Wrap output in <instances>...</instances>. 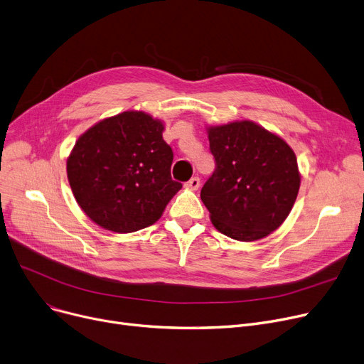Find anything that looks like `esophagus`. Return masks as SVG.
<instances>
[{"instance_id":"obj_1","label":"esophagus","mask_w":364,"mask_h":364,"mask_svg":"<svg viewBox=\"0 0 364 364\" xmlns=\"http://www.w3.org/2000/svg\"><path fill=\"white\" fill-rule=\"evenodd\" d=\"M185 186H186L188 189L197 191V189L200 188V178H192V179H189V181L185 183Z\"/></svg>"}]
</instances>
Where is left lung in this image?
<instances>
[{
	"mask_svg": "<svg viewBox=\"0 0 364 364\" xmlns=\"http://www.w3.org/2000/svg\"><path fill=\"white\" fill-rule=\"evenodd\" d=\"M216 170L201 189L210 220L226 237L266 238L291 213L301 183L294 149L252 120L205 126Z\"/></svg>",
	"mask_w": 364,
	"mask_h": 364,
	"instance_id": "8db88e82",
	"label": "left lung"
}]
</instances>
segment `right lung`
Segmentation results:
<instances>
[{"label": "right lung", "instance_id": "1", "mask_svg": "<svg viewBox=\"0 0 364 364\" xmlns=\"http://www.w3.org/2000/svg\"><path fill=\"white\" fill-rule=\"evenodd\" d=\"M164 123L138 110L105 117L85 131L68 157L73 196L94 223L131 233L154 225L182 185L170 176L173 153Z\"/></svg>", "mask_w": 364, "mask_h": 364}]
</instances>
